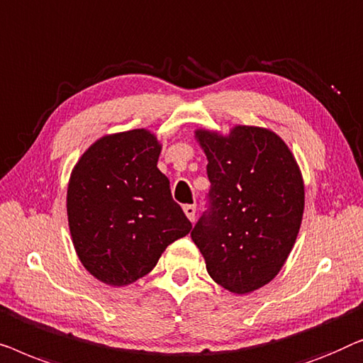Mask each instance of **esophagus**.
<instances>
[{
	"label": "esophagus",
	"mask_w": 363,
	"mask_h": 363,
	"mask_svg": "<svg viewBox=\"0 0 363 363\" xmlns=\"http://www.w3.org/2000/svg\"><path fill=\"white\" fill-rule=\"evenodd\" d=\"M184 213H186V217L189 218V220L194 222V218H196V206H194V203L184 206Z\"/></svg>",
	"instance_id": "esophagus-1"
}]
</instances>
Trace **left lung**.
Masks as SVG:
<instances>
[{"instance_id":"1","label":"left lung","mask_w":363,"mask_h":363,"mask_svg":"<svg viewBox=\"0 0 363 363\" xmlns=\"http://www.w3.org/2000/svg\"><path fill=\"white\" fill-rule=\"evenodd\" d=\"M207 156L208 211L191 237L211 278L235 294L268 284L294 247L304 212L303 174L277 133L237 125L196 130Z\"/></svg>"}]
</instances>
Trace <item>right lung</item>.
<instances>
[{
  "instance_id": "add662e5",
  "label": "right lung",
  "mask_w": 363,
  "mask_h": 363,
  "mask_svg": "<svg viewBox=\"0 0 363 363\" xmlns=\"http://www.w3.org/2000/svg\"><path fill=\"white\" fill-rule=\"evenodd\" d=\"M161 145L150 130L96 140L74 166L67 187L72 243L86 272L110 286L135 283L192 223L157 169Z\"/></svg>"
}]
</instances>
